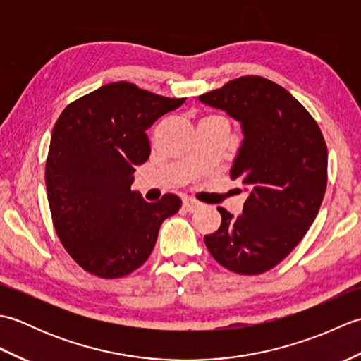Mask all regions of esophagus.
Returning <instances> with one entry per match:
<instances>
[{
    "label": "esophagus",
    "instance_id": "34e87169",
    "mask_svg": "<svg viewBox=\"0 0 361 361\" xmlns=\"http://www.w3.org/2000/svg\"><path fill=\"white\" fill-rule=\"evenodd\" d=\"M198 206H200V203H198L197 200H192V198H186V200L183 202V208L189 212H194Z\"/></svg>",
    "mask_w": 361,
    "mask_h": 361
}]
</instances>
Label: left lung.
Returning a JSON list of instances; mask_svg holds the SVG:
<instances>
[{
    "label": "left lung",
    "instance_id": "left-lung-1",
    "mask_svg": "<svg viewBox=\"0 0 361 361\" xmlns=\"http://www.w3.org/2000/svg\"><path fill=\"white\" fill-rule=\"evenodd\" d=\"M198 99L240 122L243 140L229 176L248 194L239 217L217 208L221 225L204 243L228 270L265 273L301 242L319 211L327 185L324 137L286 88L257 75Z\"/></svg>",
    "mask_w": 361,
    "mask_h": 361
}]
</instances>
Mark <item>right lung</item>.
<instances>
[{"mask_svg":"<svg viewBox=\"0 0 361 361\" xmlns=\"http://www.w3.org/2000/svg\"><path fill=\"white\" fill-rule=\"evenodd\" d=\"M185 101L114 82L60 114L46 190L59 239L85 271L105 279L135 271L149 259L161 224L181 208L173 194L145 202L132 183L150 155L145 130Z\"/></svg>","mask_w":361,"mask_h":361,"instance_id":"1","label":"right lung"}]
</instances>
